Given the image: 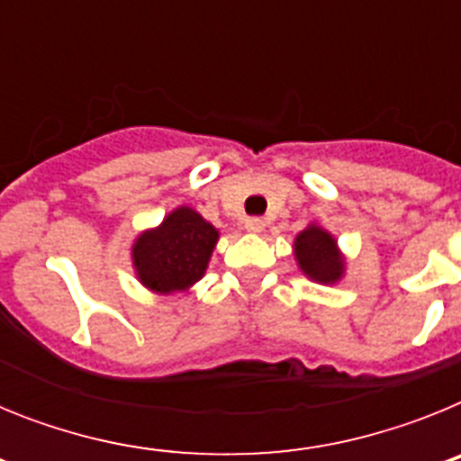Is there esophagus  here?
Segmentation results:
<instances>
[{"label": "esophagus", "instance_id": "34e87169", "mask_svg": "<svg viewBox=\"0 0 461 461\" xmlns=\"http://www.w3.org/2000/svg\"><path fill=\"white\" fill-rule=\"evenodd\" d=\"M263 228H266V221H263V219H258V217H249L247 221H244V230H247V233L256 235V233H260Z\"/></svg>", "mask_w": 461, "mask_h": 461}]
</instances>
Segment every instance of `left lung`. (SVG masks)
Segmentation results:
<instances>
[{
  "instance_id": "left-lung-1",
  "label": "left lung",
  "mask_w": 461,
  "mask_h": 461,
  "mask_svg": "<svg viewBox=\"0 0 461 461\" xmlns=\"http://www.w3.org/2000/svg\"><path fill=\"white\" fill-rule=\"evenodd\" d=\"M293 254H295L300 272L316 284L332 286L344 279L346 256L341 254L335 235L319 223L312 221L297 233L293 242Z\"/></svg>"
}]
</instances>
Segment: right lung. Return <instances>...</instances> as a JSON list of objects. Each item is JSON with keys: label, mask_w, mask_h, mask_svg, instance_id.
<instances>
[{"label": "right lung", "mask_w": 461, "mask_h": 461, "mask_svg": "<svg viewBox=\"0 0 461 461\" xmlns=\"http://www.w3.org/2000/svg\"><path fill=\"white\" fill-rule=\"evenodd\" d=\"M219 230L194 207L168 212L158 226L138 233L131 244L136 279L157 295L185 293L205 276Z\"/></svg>", "instance_id": "add662e5"}]
</instances>
